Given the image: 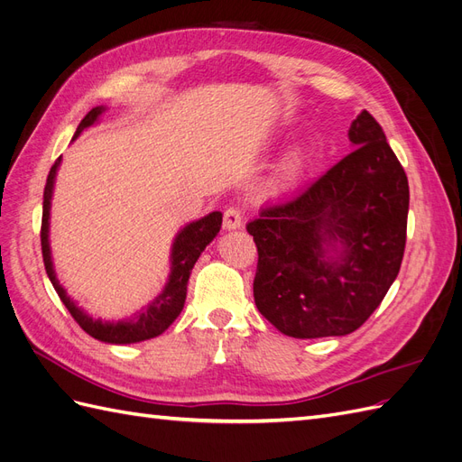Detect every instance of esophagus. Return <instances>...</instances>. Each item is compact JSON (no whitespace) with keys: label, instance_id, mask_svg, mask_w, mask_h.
<instances>
[{"label":"esophagus","instance_id":"1","mask_svg":"<svg viewBox=\"0 0 462 462\" xmlns=\"http://www.w3.org/2000/svg\"><path fill=\"white\" fill-rule=\"evenodd\" d=\"M243 226V216L236 208H227L226 214H223V229L226 231H235L241 229Z\"/></svg>","mask_w":462,"mask_h":462}]
</instances>
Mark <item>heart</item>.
Masks as SVG:
<instances>
[{"label":"heart","instance_id":"obj_1","mask_svg":"<svg viewBox=\"0 0 462 462\" xmlns=\"http://www.w3.org/2000/svg\"><path fill=\"white\" fill-rule=\"evenodd\" d=\"M306 158H309V153H306L304 146H292L289 148L283 158L277 162V165L273 167V171L268 179V190L270 192H282L287 187H291L295 180L300 177L304 165H306Z\"/></svg>","mask_w":462,"mask_h":462}]
</instances>
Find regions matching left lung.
<instances>
[{"label":"left lung","instance_id":"obj_1","mask_svg":"<svg viewBox=\"0 0 462 462\" xmlns=\"http://www.w3.org/2000/svg\"><path fill=\"white\" fill-rule=\"evenodd\" d=\"M353 152L246 226L258 246L254 302L295 339L348 335L380 306L407 241L409 180L377 121L351 123Z\"/></svg>","mask_w":462,"mask_h":462}]
</instances>
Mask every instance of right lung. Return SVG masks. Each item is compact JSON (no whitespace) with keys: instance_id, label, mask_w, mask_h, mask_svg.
Returning a JSON list of instances; mask_svg holds the SVG:
<instances>
[{"instance_id":"1","label":"right lung","mask_w":462,"mask_h":462,"mask_svg":"<svg viewBox=\"0 0 462 462\" xmlns=\"http://www.w3.org/2000/svg\"><path fill=\"white\" fill-rule=\"evenodd\" d=\"M106 109H107L106 106L92 107L87 114V117L79 123L71 143H75L87 129L100 123V117L106 114ZM60 165H61V158L55 160L46 180L44 204H42V233H40L42 256H44L46 273L50 277L55 292L60 295L65 309L77 319V324L97 341L109 343V345H131V343H141L152 337H158V335H162L173 324L177 316L180 314V310H183L190 272L194 268V263H197V260L200 258V254L204 253V248L212 243L216 239V235L219 233L223 214L209 212L208 216L194 219L177 231L170 250V275H167V282L158 297H153L146 306H143V309L134 312L131 318H123V319L94 318L85 309H80V306L67 295V291L60 283L58 273H55V268H53L51 246H50V217H51L50 212H51L55 177H58Z\"/></svg>"}]
</instances>
